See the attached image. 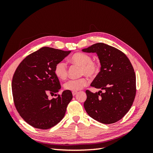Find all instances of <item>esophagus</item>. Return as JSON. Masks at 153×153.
<instances>
[{
    "label": "esophagus",
    "mask_w": 153,
    "mask_h": 153,
    "mask_svg": "<svg viewBox=\"0 0 153 153\" xmlns=\"http://www.w3.org/2000/svg\"><path fill=\"white\" fill-rule=\"evenodd\" d=\"M76 94H77V92H72L73 96H75V95H76Z\"/></svg>",
    "instance_id": "obj_1"
}]
</instances>
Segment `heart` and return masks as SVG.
<instances>
[{"label":"heart","mask_w":153,"mask_h":153,"mask_svg":"<svg viewBox=\"0 0 153 153\" xmlns=\"http://www.w3.org/2000/svg\"><path fill=\"white\" fill-rule=\"evenodd\" d=\"M71 62L77 64L81 66V73L82 75L93 77L98 74L99 66L96 62L92 61L90 55L84 53H76L73 55ZM55 74L59 79H66L68 75V69L66 64L61 61L58 62L55 67ZM89 80L87 78H81L78 79H72L65 83L64 85V89L68 91L76 92L81 90L83 87L89 84Z\"/></svg>","instance_id":"1"}]
</instances>
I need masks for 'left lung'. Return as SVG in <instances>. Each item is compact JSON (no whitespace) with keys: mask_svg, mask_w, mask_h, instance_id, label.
<instances>
[{"mask_svg":"<svg viewBox=\"0 0 153 153\" xmlns=\"http://www.w3.org/2000/svg\"><path fill=\"white\" fill-rule=\"evenodd\" d=\"M82 52L98 55L100 71L91 86L105 91H85V111L101 123L119 121L130 109L136 94V76L130 61L121 51L102 43L82 49Z\"/></svg>","mask_w":153,"mask_h":153,"instance_id":"1","label":"left lung"}]
</instances>
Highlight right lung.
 <instances>
[{"label":"right lung","instance_id":"right-lung-1","mask_svg":"<svg viewBox=\"0 0 153 153\" xmlns=\"http://www.w3.org/2000/svg\"><path fill=\"white\" fill-rule=\"evenodd\" d=\"M70 53L43 47L25 57L16 69L11 85L14 103L20 116L30 126L49 129L64 117L73 98L71 92L65 90L50 100L48 94L61 89L55 67Z\"/></svg>","mask_w":153,"mask_h":153}]
</instances>
